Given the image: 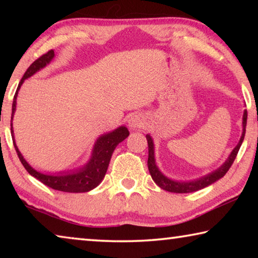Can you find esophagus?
Segmentation results:
<instances>
[{
	"label": "esophagus",
	"instance_id": "1",
	"mask_svg": "<svg viewBox=\"0 0 258 258\" xmlns=\"http://www.w3.org/2000/svg\"><path fill=\"white\" fill-rule=\"evenodd\" d=\"M145 119L141 115H133L128 119V126L131 130H140L145 127Z\"/></svg>",
	"mask_w": 258,
	"mask_h": 258
}]
</instances>
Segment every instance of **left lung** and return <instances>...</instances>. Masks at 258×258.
<instances>
[{"mask_svg": "<svg viewBox=\"0 0 258 258\" xmlns=\"http://www.w3.org/2000/svg\"><path fill=\"white\" fill-rule=\"evenodd\" d=\"M246 124H247V110H244L243 117H242V126H243L242 135H241V138H240V141L237 145V147H235L232 150V152H231V155L229 156L228 160H226L220 168H217L216 171H214L213 173L208 174V175L199 178V180L190 181V182L173 181V180H171V178L166 177L164 174L159 171L158 167H157V165H156V161H155L154 141H152L150 135L148 134L147 141H148V150H149V156H148V168H149V172H150L152 180H154L156 184L159 187H161L163 190H166L168 192H175V194H187V192H195V191H198L200 189H204V187L213 184L214 182H216L217 180H220L221 177H223L226 174V172L230 169L231 166H232L235 157H237V155H238L240 147H241V145H242L244 134H246Z\"/></svg>", "mask_w": 258, "mask_h": 258, "instance_id": "1", "label": "left lung"}]
</instances>
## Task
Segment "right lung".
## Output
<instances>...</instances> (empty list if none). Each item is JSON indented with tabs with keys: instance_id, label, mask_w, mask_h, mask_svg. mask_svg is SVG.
<instances>
[{
	"instance_id": "add662e5",
	"label": "right lung",
	"mask_w": 258,
	"mask_h": 258,
	"mask_svg": "<svg viewBox=\"0 0 258 258\" xmlns=\"http://www.w3.org/2000/svg\"><path fill=\"white\" fill-rule=\"evenodd\" d=\"M54 56V51L50 50L46 52L45 54H43L40 58L36 59L34 62L30 64L27 71L24 74L23 78L18 85V89L16 91V94L14 97V103H12V115H11V135L12 140H14L15 149L17 151L21 164L24 165L30 175L37 178L38 181H41L43 184L47 185L52 189L63 191V192H73V194H78V192H87L90 190L97 187L100 182L103 180L104 175H106L109 161H110L111 155L113 150L116 149V147L118 143L128 137L130 132L125 126H120V127L116 128L110 133H107L100 137L97 142H95L92 157L89 163H87L84 167L80 169H76L74 172H59L55 174H43L35 169L30 166L27 161L24 159L23 155L20 154L18 147L16 146L15 138H14V130H12V118H14V113L16 111V103H17V95H18V91L20 86L23 85L24 81L26 78L33 76L35 73L41 71L42 68H44L47 63L51 62V60Z\"/></svg>"
}]
</instances>
